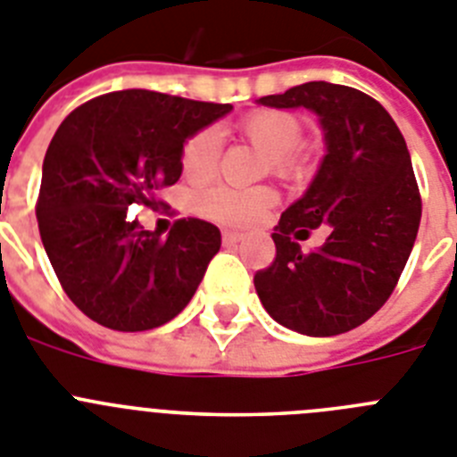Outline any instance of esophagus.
I'll use <instances>...</instances> for the list:
<instances>
[{"label":"esophagus","mask_w":457,"mask_h":457,"mask_svg":"<svg viewBox=\"0 0 457 457\" xmlns=\"http://www.w3.org/2000/svg\"><path fill=\"white\" fill-rule=\"evenodd\" d=\"M243 240V233L237 231H221V243L226 245V247H231V245L240 243Z\"/></svg>","instance_id":"obj_1"}]
</instances>
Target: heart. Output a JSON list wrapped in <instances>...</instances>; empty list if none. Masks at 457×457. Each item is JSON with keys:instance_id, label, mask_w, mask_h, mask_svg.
<instances>
[{"instance_id": "b5f03b06", "label": "heart", "mask_w": 457, "mask_h": 457, "mask_svg": "<svg viewBox=\"0 0 457 457\" xmlns=\"http://www.w3.org/2000/svg\"><path fill=\"white\" fill-rule=\"evenodd\" d=\"M237 134L266 154L268 169L277 178L295 180L310 166V154L300 147L303 122L294 112L277 108H259L237 122ZM221 157V136L214 127L191 134L180 152V169L189 182H208ZM277 196L270 187L233 189L210 187L194 196V210L203 217L228 226H254L275 205Z\"/></svg>"}]
</instances>
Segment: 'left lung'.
Here are the masks:
<instances>
[{
	"mask_svg": "<svg viewBox=\"0 0 457 457\" xmlns=\"http://www.w3.org/2000/svg\"><path fill=\"white\" fill-rule=\"evenodd\" d=\"M259 104L317 112L328 152L275 226L277 254L254 275L256 294L295 333H346L391 298L414 247L420 194L407 143L379 101L346 85L314 80ZM321 223L329 224L327 243L303 253L297 240Z\"/></svg>",
	"mask_w": 457,
	"mask_h": 457,
	"instance_id": "left-lung-1",
	"label": "left lung"
}]
</instances>
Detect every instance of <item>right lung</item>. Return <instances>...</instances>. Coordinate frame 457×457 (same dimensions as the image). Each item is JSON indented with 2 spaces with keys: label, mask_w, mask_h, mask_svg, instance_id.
<instances>
[{
  "label": "right lung",
  "mask_w": 457,
  "mask_h": 457,
  "mask_svg": "<svg viewBox=\"0 0 457 457\" xmlns=\"http://www.w3.org/2000/svg\"><path fill=\"white\" fill-rule=\"evenodd\" d=\"M150 89L85 101L64 117L43 159L37 220L62 288L92 321L122 333L178 317L221 247L210 221L143 231L129 208H157L180 180L185 140L231 111Z\"/></svg>",
  "instance_id": "1"
}]
</instances>
